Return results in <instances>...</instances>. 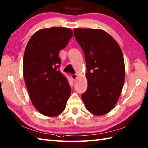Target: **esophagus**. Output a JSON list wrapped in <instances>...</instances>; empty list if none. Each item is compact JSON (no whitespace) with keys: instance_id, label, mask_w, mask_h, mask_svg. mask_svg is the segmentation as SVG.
Returning a JSON list of instances; mask_svg holds the SVG:
<instances>
[{"instance_id":"1","label":"esophagus","mask_w":148,"mask_h":148,"mask_svg":"<svg viewBox=\"0 0 148 148\" xmlns=\"http://www.w3.org/2000/svg\"><path fill=\"white\" fill-rule=\"evenodd\" d=\"M77 74H72V75H71V77H72V79L74 80H76V79L77 78Z\"/></svg>"}]
</instances>
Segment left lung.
Segmentation results:
<instances>
[{
    "label": "left lung",
    "instance_id": "1",
    "mask_svg": "<svg viewBox=\"0 0 148 148\" xmlns=\"http://www.w3.org/2000/svg\"><path fill=\"white\" fill-rule=\"evenodd\" d=\"M74 36L84 52L87 89L82 95L86 109L100 116L114 108L125 81V65L117 42L102 29H74Z\"/></svg>",
    "mask_w": 148,
    "mask_h": 148
}]
</instances>
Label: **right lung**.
I'll return each instance as SVG.
<instances>
[{"mask_svg": "<svg viewBox=\"0 0 148 148\" xmlns=\"http://www.w3.org/2000/svg\"><path fill=\"white\" fill-rule=\"evenodd\" d=\"M72 36L70 28L41 29L32 36L26 45L23 76L32 104L45 116L61 114L71 95L68 80L58 69L61 62L59 53Z\"/></svg>", "mask_w": 148, "mask_h": 148, "instance_id": "1", "label": "right lung"}]
</instances>
